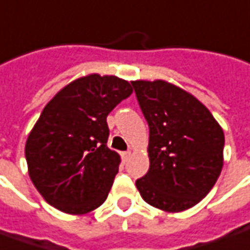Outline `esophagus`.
Masks as SVG:
<instances>
[{
  "label": "esophagus",
  "mask_w": 250,
  "mask_h": 250,
  "mask_svg": "<svg viewBox=\"0 0 250 250\" xmlns=\"http://www.w3.org/2000/svg\"><path fill=\"white\" fill-rule=\"evenodd\" d=\"M130 155H131V152L130 151L122 152V159H123V162H127V160H128V158H130Z\"/></svg>",
  "instance_id": "esophagus-1"
}]
</instances>
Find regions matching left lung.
Instances as JSON below:
<instances>
[{
	"label": "left lung",
	"instance_id": "1",
	"mask_svg": "<svg viewBox=\"0 0 250 250\" xmlns=\"http://www.w3.org/2000/svg\"><path fill=\"white\" fill-rule=\"evenodd\" d=\"M131 84L149 125V170L135 185L153 208L187 210L209 194L221 173L223 128L202 102L177 85Z\"/></svg>",
	"mask_w": 250,
	"mask_h": 250
}]
</instances>
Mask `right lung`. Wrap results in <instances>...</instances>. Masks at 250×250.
<instances>
[{"label":"right lung","mask_w":250,"mask_h":250,"mask_svg":"<svg viewBox=\"0 0 250 250\" xmlns=\"http://www.w3.org/2000/svg\"><path fill=\"white\" fill-rule=\"evenodd\" d=\"M133 92L116 76L88 74L59 91L26 141L29 176L58 210L85 214L108 198L120 156L106 145L108 115Z\"/></svg>","instance_id":"add662e5"}]
</instances>
